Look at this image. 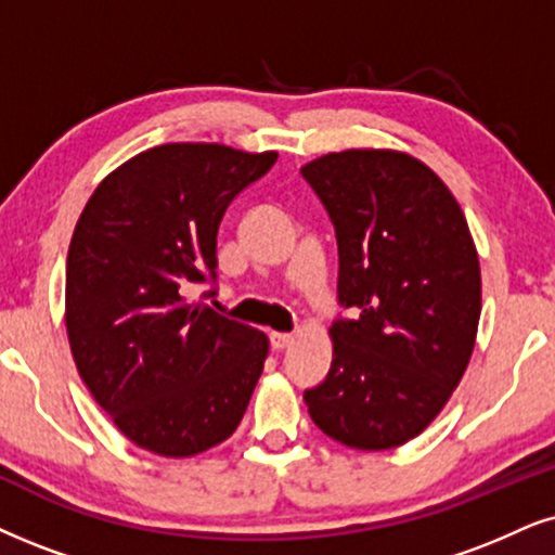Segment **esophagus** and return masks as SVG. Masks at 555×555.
<instances>
[{"label": "esophagus", "mask_w": 555, "mask_h": 555, "mask_svg": "<svg viewBox=\"0 0 555 555\" xmlns=\"http://www.w3.org/2000/svg\"><path fill=\"white\" fill-rule=\"evenodd\" d=\"M294 335L292 333H271V348L273 350H284L294 346Z\"/></svg>", "instance_id": "obj_1"}]
</instances>
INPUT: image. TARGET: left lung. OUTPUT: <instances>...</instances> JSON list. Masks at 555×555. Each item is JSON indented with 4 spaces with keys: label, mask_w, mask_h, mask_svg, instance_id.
<instances>
[{
    "label": "left lung",
    "mask_w": 555,
    "mask_h": 555,
    "mask_svg": "<svg viewBox=\"0 0 555 555\" xmlns=\"http://www.w3.org/2000/svg\"><path fill=\"white\" fill-rule=\"evenodd\" d=\"M338 237L333 363L305 391L312 423L359 451H389L440 415L472 361L479 254L451 189L423 160L348 149L301 166Z\"/></svg>",
    "instance_id": "8db88e82"
}]
</instances>
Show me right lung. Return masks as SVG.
Returning a JSON list of instances; mask_svg holds the SVG:
<instances>
[{"label": "right lung", "instance_id": "1", "mask_svg": "<svg viewBox=\"0 0 555 555\" xmlns=\"http://www.w3.org/2000/svg\"><path fill=\"white\" fill-rule=\"evenodd\" d=\"M276 151L166 143L107 173L76 222L66 333L79 376L130 443L189 459L235 433L269 338L186 297L215 276L233 196Z\"/></svg>", "mask_w": 555, "mask_h": 555}]
</instances>
